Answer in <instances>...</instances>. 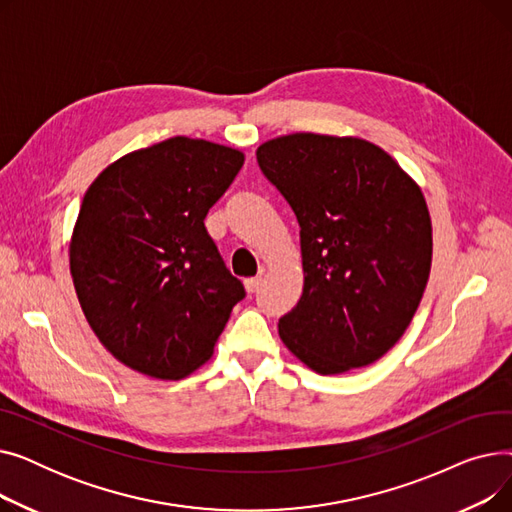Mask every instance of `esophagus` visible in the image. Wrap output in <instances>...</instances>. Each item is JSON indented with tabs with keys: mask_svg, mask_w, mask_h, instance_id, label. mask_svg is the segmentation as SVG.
Masks as SVG:
<instances>
[{
	"mask_svg": "<svg viewBox=\"0 0 512 512\" xmlns=\"http://www.w3.org/2000/svg\"><path fill=\"white\" fill-rule=\"evenodd\" d=\"M261 282H263V278H261V276L247 278V280H245V288H247V292H257V290H259V286H261Z\"/></svg>",
	"mask_w": 512,
	"mask_h": 512,
	"instance_id": "1",
	"label": "esophagus"
}]
</instances>
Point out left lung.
Returning <instances> with one entry per match:
<instances>
[{"label":"left lung","instance_id":"8db88e82","mask_svg":"<svg viewBox=\"0 0 512 512\" xmlns=\"http://www.w3.org/2000/svg\"><path fill=\"white\" fill-rule=\"evenodd\" d=\"M257 164L301 226L305 284L278 330L321 375L384 357L409 328L432 267L421 188L378 145L297 132L263 143Z\"/></svg>","mask_w":512,"mask_h":512}]
</instances>
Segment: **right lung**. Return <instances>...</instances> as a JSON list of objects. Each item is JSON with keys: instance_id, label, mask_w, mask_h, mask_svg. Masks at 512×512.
<instances>
[{"instance_id": "add662e5", "label": "right lung", "mask_w": 512, "mask_h": 512, "mask_svg": "<svg viewBox=\"0 0 512 512\" xmlns=\"http://www.w3.org/2000/svg\"><path fill=\"white\" fill-rule=\"evenodd\" d=\"M242 164L236 149L174 137L120 157L89 186L70 274L91 330L126 367L180 380L213 355L245 286L205 215Z\"/></svg>"}]
</instances>
